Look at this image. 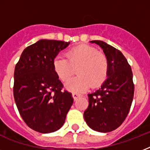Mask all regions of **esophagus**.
I'll use <instances>...</instances> for the list:
<instances>
[{"label":"esophagus","mask_w":150,"mask_h":150,"mask_svg":"<svg viewBox=\"0 0 150 150\" xmlns=\"http://www.w3.org/2000/svg\"><path fill=\"white\" fill-rule=\"evenodd\" d=\"M72 96H73V98H74V100H76L78 98H79V97H80V96H81V94L77 93H73Z\"/></svg>","instance_id":"obj_1"}]
</instances>
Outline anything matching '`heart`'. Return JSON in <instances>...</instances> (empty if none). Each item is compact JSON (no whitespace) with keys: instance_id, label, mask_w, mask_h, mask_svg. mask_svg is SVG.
I'll use <instances>...</instances> for the list:
<instances>
[{"instance_id":"1","label":"heart","mask_w":150,"mask_h":150,"mask_svg":"<svg viewBox=\"0 0 150 150\" xmlns=\"http://www.w3.org/2000/svg\"><path fill=\"white\" fill-rule=\"evenodd\" d=\"M67 59L57 57L53 66L57 77L67 81L77 69L79 76L66 82L68 90L82 93L89 86L97 87L107 79L109 61L107 56L96 48L89 45H80L67 52Z\"/></svg>"}]
</instances>
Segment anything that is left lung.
Here are the masks:
<instances>
[{
	"mask_svg": "<svg viewBox=\"0 0 150 150\" xmlns=\"http://www.w3.org/2000/svg\"><path fill=\"white\" fill-rule=\"evenodd\" d=\"M103 49L109 61L107 79L94 93L88 94L89 106L84 118L89 128L99 132H110L125 120L134 96L132 71L120 50L103 41L93 40Z\"/></svg>",
	"mask_w": 150,
	"mask_h": 150,
	"instance_id": "left-lung-1",
	"label": "left lung"
}]
</instances>
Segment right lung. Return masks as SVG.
Wrapping results in <instances>:
<instances>
[{
  "label": "right lung",
  "mask_w": 150,
  "mask_h": 150,
  "mask_svg": "<svg viewBox=\"0 0 150 150\" xmlns=\"http://www.w3.org/2000/svg\"><path fill=\"white\" fill-rule=\"evenodd\" d=\"M70 42L40 40L23 50L15 65L14 98L29 128L40 133L58 130L73 103L71 93L54 71L53 62Z\"/></svg>",
  "instance_id": "add662e5"
}]
</instances>
